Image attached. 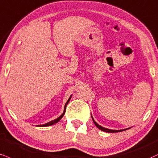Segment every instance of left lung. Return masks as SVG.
<instances>
[{"label":"left lung","instance_id":"left-lung-1","mask_svg":"<svg viewBox=\"0 0 158 158\" xmlns=\"http://www.w3.org/2000/svg\"><path fill=\"white\" fill-rule=\"evenodd\" d=\"M92 119H93V121H94V123H95V125H96V126L99 129V130H101L102 131H104V132H121V131H123V130H110V129L104 128V127H101L100 125H98V123L94 121V119L93 118V117H92Z\"/></svg>","mask_w":158,"mask_h":158}]
</instances>
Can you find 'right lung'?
I'll return each mask as SVG.
<instances>
[{"label": "right lung", "mask_w": 158, "mask_h": 158, "mask_svg": "<svg viewBox=\"0 0 158 158\" xmlns=\"http://www.w3.org/2000/svg\"><path fill=\"white\" fill-rule=\"evenodd\" d=\"M71 97L69 98V99L68 100V102H66L65 105H64V112H63V113H62V115H61L60 117L57 118H56V119H55V120H54V121H50V122H48V123H45V124H43V125H39V127H48V126H51V125H53V124H54V123H57L58 121H60L61 120V118H62L63 117V115H64V113H65L66 106H67L68 103V102H69V101H70V99H71Z\"/></svg>", "instance_id": "add662e5"}]
</instances>
